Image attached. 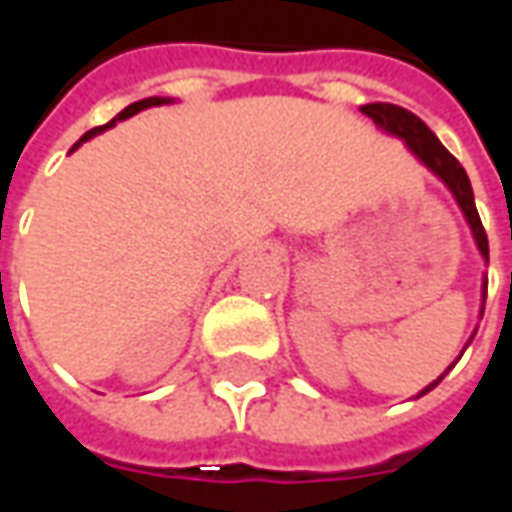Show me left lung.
Listing matches in <instances>:
<instances>
[{
  "label": "left lung",
  "mask_w": 512,
  "mask_h": 512,
  "mask_svg": "<svg viewBox=\"0 0 512 512\" xmlns=\"http://www.w3.org/2000/svg\"><path fill=\"white\" fill-rule=\"evenodd\" d=\"M360 110H363L368 119L374 121L380 130L391 132V135H396V138H402V141L407 144V149H410V152H413V155H416L418 160H421V163L435 174V177H441L443 185L452 191V196L457 199V205H460V210H463L468 227H471V232H474V241H477L480 255L488 260V235H485L480 213H477V205H474V191H471L468 174L466 169L457 163V157L452 155V152H449L438 138H435V132H432L424 121L418 119L416 113H410V110H405V107L388 105V102H371V105H363ZM485 296H488V280L482 282V299H485ZM452 366H455V363H452ZM449 368H446V371H449ZM441 380H443V374L438 377V380L432 382V385H427V388L418 393V396H424L427 391H432V388H435Z\"/></svg>",
  "instance_id": "obj_1"
}]
</instances>
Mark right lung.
Returning <instances> with one entry per match:
<instances>
[{"instance_id":"add662e5","label":"right lung","mask_w":512,"mask_h":512,"mask_svg":"<svg viewBox=\"0 0 512 512\" xmlns=\"http://www.w3.org/2000/svg\"><path fill=\"white\" fill-rule=\"evenodd\" d=\"M171 99H166V96H149V99H141V102H132L130 107H124V110H121L119 116H116V119L113 121H107L105 127H94V130H88L85 132V135H82L80 141H77V144H74V149H77V146L82 144V141H88V138H94V135H99V132H105L107 127H113V124H116V121H124V119H130V116H135V113H141V110H146V107H155V105H169Z\"/></svg>"}]
</instances>
